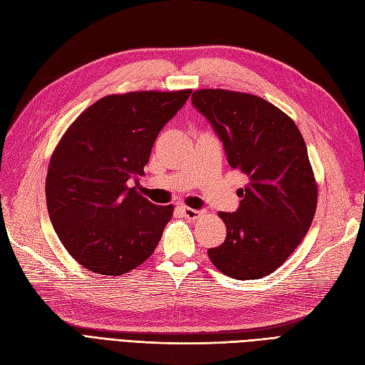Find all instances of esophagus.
Segmentation results:
<instances>
[{
	"label": "esophagus",
	"mask_w": 365,
	"mask_h": 365,
	"mask_svg": "<svg viewBox=\"0 0 365 365\" xmlns=\"http://www.w3.org/2000/svg\"><path fill=\"white\" fill-rule=\"evenodd\" d=\"M182 210V214L183 216L186 217V219H190V220H195V219H199L200 217V211H197V210H192V208H190V207H182L180 208Z\"/></svg>",
	"instance_id": "esophagus-1"
}]
</instances>
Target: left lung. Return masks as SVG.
<instances>
[{
  "mask_svg": "<svg viewBox=\"0 0 365 365\" xmlns=\"http://www.w3.org/2000/svg\"><path fill=\"white\" fill-rule=\"evenodd\" d=\"M191 101L230 166L248 177L239 208L219 212L227 237L208 256L232 279H260L285 262L313 222L317 186L304 137L282 110L251 93L200 89Z\"/></svg>",
  "mask_w": 365,
  "mask_h": 365,
  "instance_id": "1",
  "label": "left lung"
}]
</instances>
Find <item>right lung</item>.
Instances as JSON below:
<instances>
[{"mask_svg":"<svg viewBox=\"0 0 365 365\" xmlns=\"http://www.w3.org/2000/svg\"><path fill=\"white\" fill-rule=\"evenodd\" d=\"M190 96L185 89L103 97L60 140L46 179L48 211L64 248L89 272L125 274L154 253L173 205L140 195L138 175Z\"/></svg>","mask_w":365,"mask_h":365,"instance_id":"obj_1","label":"right lung"}]
</instances>
